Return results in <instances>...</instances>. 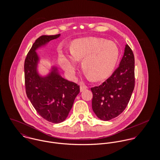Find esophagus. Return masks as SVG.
I'll use <instances>...</instances> for the list:
<instances>
[{
	"mask_svg": "<svg viewBox=\"0 0 160 160\" xmlns=\"http://www.w3.org/2000/svg\"><path fill=\"white\" fill-rule=\"evenodd\" d=\"M87 88H88V87L85 84H81L80 85V91L81 92L84 91Z\"/></svg>",
	"mask_w": 160,
	"mask_h": 160,
	"instance_id": "1",
	"label": "esophagus"
}]
</instances>
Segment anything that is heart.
I'll return each mask as SVG.
<instances>
[{
	"label": "heart",
	"mask_w": 160,
	"mask_h": 160,
	"mask_svg": "<svg viewBox=\"0 0 160 160\" xmlns=\"http://www.w3.org/2000/svg\"><path fill=\"white\" fill-rule=\"evenodd\" d=\"M119 55V49L113 42L96 38H81L72 42L70 53H60L59 61L69 74L73 76L78 61L83 58V70L92 80L100 81L112 73Z\"/></svg>",
	"instance_id": "heart-1"
}]
</instances>
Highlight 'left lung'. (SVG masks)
Returning a JSON list of instances; mask_svg holds the SVG:
<instances>
[{"label":"left lung","instance_id":"8db88e82","mask_svg":"<svg viewBox=\"0 0 160 160\" xmlns=\"http://www.w3.org/2000/svg\"><path fill=\"white\" fill-rule=\"evenodd\" d=\"M134 64L133 52L127 44L119 67L102 84L92 88V110L100 119L110 120L126 109L135 86Z\"/></svg>","mask_w":160,"mask_h":160}]
</instances>
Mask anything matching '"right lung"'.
Wrapping results in <instances>:
<instances>
[{
	"instance_id": "obj_1",
	"label": "right lung",
	"mask_w": 160,
	"mask_h": 160,
	"mask_svg": "<svg viewBox=\"0 0 160 160\" xmlns=\"http://www.w3.org/2000/svg\"><path fill=\"white\" fill-rule=\"evenodd\" d=\"M60 35H44L38 38L28 53L24 65L27 97L38 114L52 123H60L67 118L80 91L79 86L62 78L57 68L44 78L37 72L39 58L36 50Z\"/></svg>"
}]
</instances>
